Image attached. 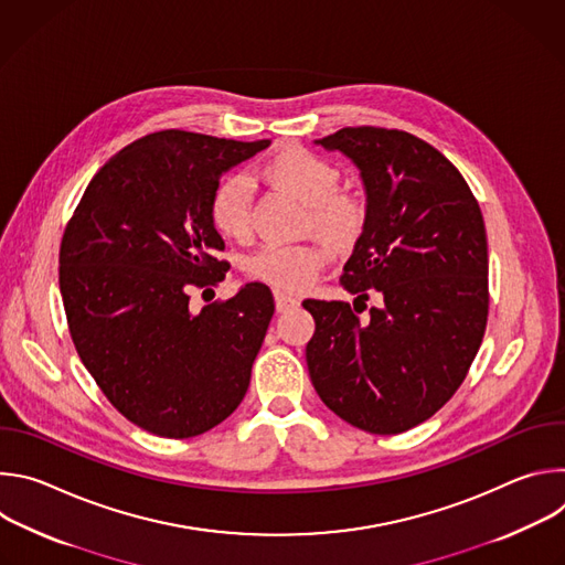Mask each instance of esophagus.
Wrapping results in <instances>:
<instances>
[{
  "instance_id": "34e87169",
  "label": "esophagus",
  "mask_w": 565,
  "mask_h": 565,
  "mask_svg": "<svg viewBox=\"0 0 565 565\" xmlns=\"http://www.w3.org/2000/svg\"><path fill=\"white\" fill-rule=\"evenodd\" d=\"M275 306H277V312H288V310H292V308L299 306V299L292 297L290 292L275 290Z\"/></svg>"
}]
</instances>
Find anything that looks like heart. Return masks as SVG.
I'll use <instances>...</instances> for the list:
<instances>
[{
	"instance_id": "obj_1",
	"label": "heart",
	"mask_w": 565,
	"mask_h": 565,
	"mask_svg": "<svg viewBox=\"0 0 565 565\" xmlns=\"http://www.w3.org/2000/svg\"><path fill=\"white\" fill-rule=\"evenodd\" d=\"M262 177L306 205L308 225L329 246L344 250L355 244L364 227V203L355 194L338 190L340 172L327 158L303 147H286L268 160ZM250 210L253 181L246 174L218 183L210 214L221 234L244 238L250 232ZM324 262L327 253L312 244H270L248 262V273L277 288L295 290L303 288Z\"/></svg>"
}]
</instances>
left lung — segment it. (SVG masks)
Returning a JSON list of instances; mask_svg holds the SVG:
<instances>
[{"label":"left lung","instance_id":"8db88e82","mask_svg":"<svg viewBox=\"0 0 565 565\" xmlns=\"http://www.w3.org/2000/svg\"><path fill=\"white\" fill-rule=\"evenodd\" d=\"M360 172L364 227L342 286L381 306L306 299L312 386L342 420L402 434L431 418L465 380L488 324V234L460 172L429 142L397 129L347 127L315 140ZM364 310V308H360Z\"/></svg>","mask_w":565,"mask_h":565}]
</instances>
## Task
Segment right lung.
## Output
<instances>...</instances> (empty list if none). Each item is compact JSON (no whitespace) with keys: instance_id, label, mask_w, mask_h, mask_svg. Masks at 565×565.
I'll use <instances>...</instances> for the list:
<instances>
[{"instance_id":"1","label":"right lung","mask_w":565,"mask_h":565,"mask_svg":"<svg viewBox=\"0 0 565 565\" xmlns=\"http://www.w3.org/2000/svg\"><path fill=\"white\" fill-rule=\"evenodd\" d=\"M270 140L149 134L111 156L60 248V292L75 351L111 405L140 429L192 438L244 399L275 312L264 284L201 310L190 288L223 279L210 214L225 172Z\"/></svg>"}]
</instances>
